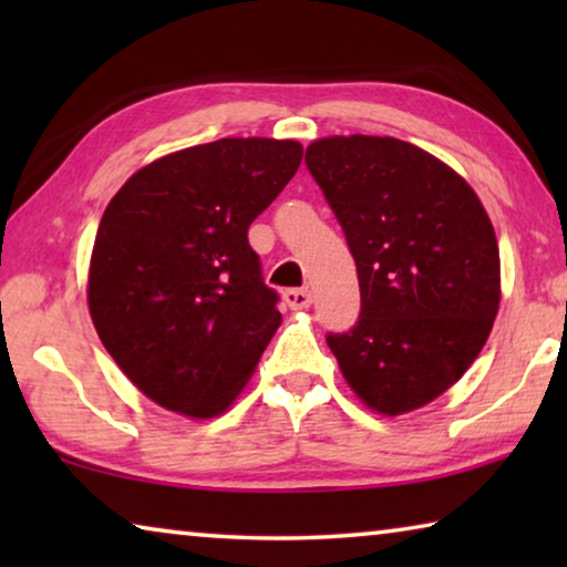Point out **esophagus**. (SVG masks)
<instances>
[{
	"instance_id": "34e87169",
	"label": "esophagus",
	"mask_w": 567,
	"mask_h": 567,
	"mask_svg": "<svg viewBox=\"0 0 567 567\" xmlns=\"http://www.w3.org/2000/svg\"><path fill=\"white\" fill-rule=\"evenodd\" d=\"M282 300L290 310H305V307H310L312 295L310 290H302V287H292V290L282 292Z\"/></svg>"
}]
</instances>
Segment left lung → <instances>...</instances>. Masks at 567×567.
I'll use <instances>...</instances> for the list:
<instances>
[{
    "instance_id": "left-lung-1",
    "label": "left lung",
    "mask_w": 567,
    "mask_h": 567,
    "mask_svg": "<svg viewBox=\"0 0 567 567\" xmlns=\"http://www.w3.org/2000/svg\"><path fill=\"white\" fill-rule=\"evenodd\" d=\"M305 165L358 265L360 318L328 344L348 385L382 415L455 385L501 305V252L473 187L395 137H324Z\"/></svg>"
}]
</instances>
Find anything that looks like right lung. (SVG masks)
<instances>
[{"label": "right lung", "instance_id": "right-lung-1", "mask_svg": "<svg viewBox=\"0 0 567 567\" xmlns=\"http://www.w3.org/2000/svg\"><path fill=\"white\" fill-rule=\"evenodd\" d=\"M300 162L295 140L225 137L134 172L104 209L90 315L157 405L215 417L252 378L282 315L247 229Z\"/></svg>", "mask_w": 567, "mask_h": 567}]
</instances>
